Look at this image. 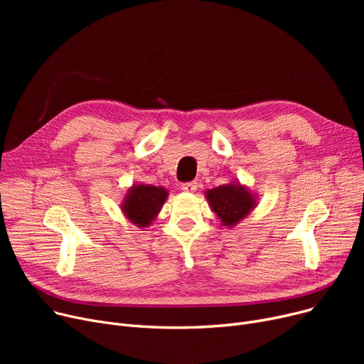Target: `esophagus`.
<instances>
[{
    "instance_id": "1",
    "label": "esophagus",
    "mask_w": 364,
    "mask_h": 364,
    "mask_svg": "<svg viewBox=\"0 0 364 364\" xmlns=\"http://www.w3.org/2000/svg\"><path fill=\"white\" fill-rule=\"evenodd\" d=\"M196 188H198V183L196 181H188V183H184L181 186V190H183V192H186V193H193V192H196Z\"/></svg>"
}]
</instances>
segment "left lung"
I'll return each instance as SVG.
<instances>
[{
  "label": "left lung",
  "instance_id": "left-lung-1",
  "mask_svg": "<svg viewBox=\"0 0 364 364\" xmlns=\"http://www.w3.org/2000/svg\"><path fill=\"white\" fill-rule=\"evenodd\" d=\"M205 198L217 220L227 228L239 224L258 205V195L237 180L206 190Z\"/></svg>",
  "mask_w": 364,
  "mask_h": 364
}]
</instances>
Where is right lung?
Returning a JSON list of instances; mask_svg holds the SVG:
<instances>
[{
  "label": "right lung",
  "instance_id": "add662e5",
  "mask_svg": "<svg viewBox=\"0 0 364 364\" xmlns=\"http://www.w3.org/2000/svg\"><path fill=\"white\" fill-rule=\"evenodd\" d=\"M168 195V190L162 186L136 183L127 190L122 198L121 211L134 225L147 228L159 215Z\"/></svg>",
  "mask_w": 364,
  "mask_h": 364
}]
</instances>
